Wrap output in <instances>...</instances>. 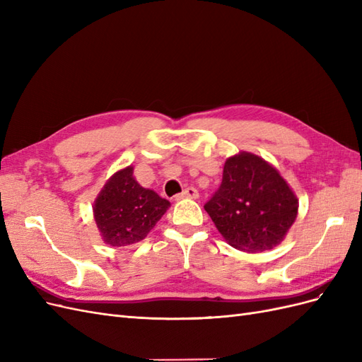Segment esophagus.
<instances>
[{
    "label": "esophagus",
    "instance_id": "esophagus-1",
    "mask_svg": "<svg viewBox=\"0 0 362 362\" xmlns=\"http://www.w3.org/2000/svg\"><path fill=\"white\" fill-rule=\"evenodd\" d=\"M199 196V193H198V190H196L194 187H187L185 189L182 193H180L177 198L180 199V198H192V199H196Z\"/></svg>",
    "mask_w": 362,
    "mask_h": 362
}]
</instances>
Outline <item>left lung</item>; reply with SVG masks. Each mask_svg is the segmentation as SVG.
<instances>
[{
  "label": "left lung",
  "instance_id": "8db88e82",
  "mask_svg": "<svg viewBox=\"0 0 362 362\" xmlns=\"http://www.w3.org/2000/svg\"><path fill=\"white\" fill-rule=\"evenodd\" d=\"M204 208L229 246L254 254L286 238L299 201L272 164L242 151L225 161L221 187Z\"/></svg>",
  "mask_w": 362,
  "mask_h": 362
}]
</instances>
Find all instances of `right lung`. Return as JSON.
<instances>
[{"mask_svg":"<svg viewBox=\"0 0 362 362\" xmlns=\"http://www.w3.org/2000/svg\"><path fill=\"white\" fill-rule=\"evenodd\" d=\"M134 168L117 170L93 204V217L104 243L120 247L144 240L170 206L154 192L141 187Z\"/></svg>","mask_w":362,"mask_h":362,"instance_id":"obj_1","label":"right lung"}]
</instances>
